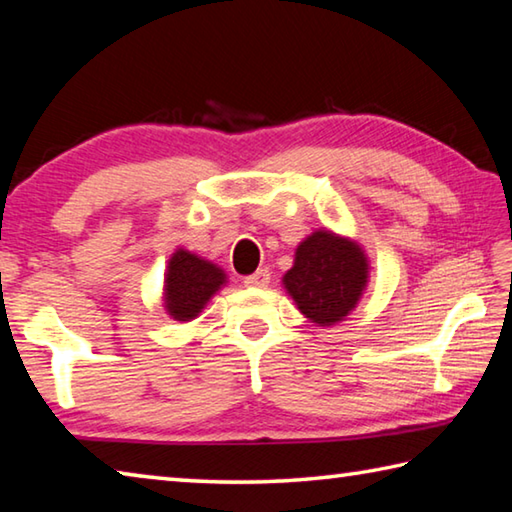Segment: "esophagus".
Wrapping results in <instances>:
<instances>
[{"label": "esophagus", "instance_id": "34e87169", "mask_svg": "<svg viewBox=\"0 0 512 512\" xmlns=\"http://www.w3.org/2000/svg\"><path fill=\"white\" fill-rule=\"evenodd\" d=\"M268 282H271V271L268 268H259L253 275L244 277V286L248 288H264L268 286Z\"/></svg>", "mask_w": 512, "mask_h": 512}]
</instances>
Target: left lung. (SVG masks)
<instances>
[{
    "label": "left lung",
    "mask_w": 512,
    "mask_h": 512,
    "mask_svg": "<svg viewBox=\"0 0 512 512\" xmlns=\"http://www.w3.org/2000/svg\"><path fill=\"white\" fill-rule=\"evenodd\" d=\"M367 284V257L358 244L318 230L295 250V264L284 275L286 291L315 324L340 322L358 304Z\"/></svg>",
    "instance_id": "1"
}]
</instances>
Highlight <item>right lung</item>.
<instances>
[{
    "mask_svg": "<svg viewBox=\"0 0 512 512\" xmlns=\"http://www.w3.org/2000/svg\"><path fill=\"white\" fill-rule=\"evenodd\" d=\"M224 282L226 275L221 268L188 250H176L165 275V309L179 322L197 318Z\"/></svg>",
    "mask_w": 512,
    "mask_h": 512,
    "instance_id": "obj_1",
    "label": "right lung"
}]
</instances>
